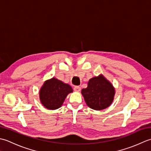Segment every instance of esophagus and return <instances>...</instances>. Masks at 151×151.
Returning a JSON list of instances; mask_svg holds the SVG:
<instances>
[{
  "mask_svg": "<svg viewBox=\"0 0 151 151\" xmlns=\"http://www.w3.org/2000/svg\"><path fill=\"white\" fill-rule=\"evenodd\" d=\"M73 90L76 92H79L81 91V87H80L79 86H75L74 88H73Z\"/></svg>",
  "mask_w": 151,
  "mask_h": 151,
  "instance_id": "esophagus-1",
  "label": "esophagus"
}]
</instances>
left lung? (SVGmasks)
<instances>
[{
	"instance_id": "1",
	"label": "left lung",
	"mask_w": 151,
	"mask_h": 151,
	"mask_svg": "<svg viewBox=\"0 0 151 151\" xmlns=\"http://www.w3.org/2000/svg\"><path fill=\"white\" fill-rule=\"evenodd\" d=\"M81 94L90 108L100 111L106 109L112 104L115 89L111 83L102 74H100L89 79L87 87L82 89Z\"/></svg>"
}]
</instances>
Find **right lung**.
Instances as JSON below:
<instances>
[{
    "label": "right lung",
    "mask_w": 151,
    "mask_h": 151,
    "mask_svg": "<svg viewBox=\"0 0 151 151\" xmlns=\"http://www.w3.org/2000/svg\"><path fill=\"white\" fill-rule=\"evenodd\" d=\"M73 93L70 85L55 78L47 79L39 91L40 102L46 109H57L63 106L68 94Z\"/></svg>",
    "instance_id": "1"
}]
</instances>
